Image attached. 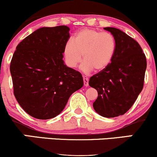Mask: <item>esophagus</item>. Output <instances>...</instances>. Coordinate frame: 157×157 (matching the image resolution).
<instances>
[{
    "label": "esophagus",
    "mask_w": 157,
    "mask_h": 157,
    "mask_svg": "<svg viewBox=\"0 0 157 157\" xmlns=\"http://www.w3.org/2000/svg\"><path fill=\"white\" fill-rule=\"evenodd\" d=\"M83 83L85 86H89V78H88L86 76H83Z\"/></svg>",
    "instance_id": "34e87169"
}]
</instances>
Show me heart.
Segmentation results:
<instances>
[{
    "label": "heart",
    "instance_id": "1",
    "mask_svg": "<svg viewBox=\"0 0 157 157\" xmlns=\"http://www.w3.org/2000/svg\"><path fill=\"white\" fill-rule=\"evenodd\" d=\"M116 51V40L109 32L92 29H82L75 34L73 40H68L63 47V56L68 67L75 68L82 60L84 72L94 69L100 72L109 66Z\"/></svg>",
    "mask_w": 157,
    "mask_h": 157
}]
</instances>
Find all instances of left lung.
Segmentation results:
<instances>
[{
	"label": "left lung",
	"instance_id": "1",
	"mask_svg": "<svg viewBox=\"0 0 157 157\" xmlns=\"http://www.w3.org/2000/svg\"><path fill=\"white\" fill-rule=\"evenodd\" d=\"M116 40L110 65L90 77L91 87L98 92L94 102L96 112L105 117L123 115L131 109L144 86L147 61L140 44L118 29L105 27Z\"/></svg>",
	"mask_w": 157,
	"mask_h": 157
}]
</instances>
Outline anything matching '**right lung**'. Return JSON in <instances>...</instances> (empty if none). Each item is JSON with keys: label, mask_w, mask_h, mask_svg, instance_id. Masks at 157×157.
Segmentation results:
<instances>
[{"label": "right lung", "mask_w": 157, "mask_h": 157, "mask_svg": "<svg viewBox=\"0 0 157 157\" xmlns=\"http://www.w3.org/2000/svg\"><path fill=\"white\" fill-rule=\"evenodd\" d=\"M66 26L43 27L17 45L10 63L14 95L30 116L48 120L60 113L83 86L82 75L64 64Z\"/></svg>", "instance_id": "obj_1"}]
</instances>
